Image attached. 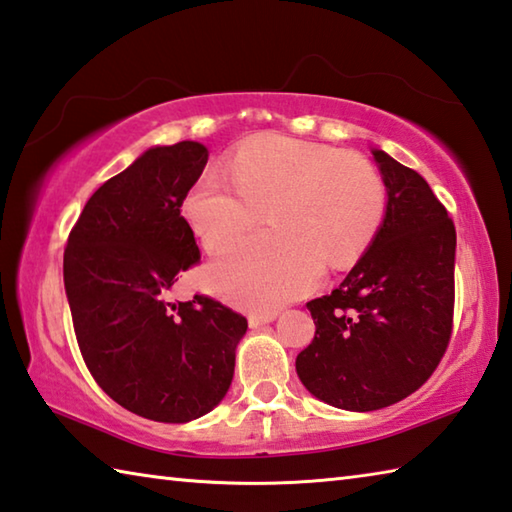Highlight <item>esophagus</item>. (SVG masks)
Instances as JSON below:
<instances>
[{"mask_svg":"<svg viewBox=\"0 0 512 512\" xmlns=\"http://www.w3.org/2000/svg\"><path fill=\"white\" fill-rule=\"evenodd\" d=\"M277 318V313L275 311H266V313H250L248 315V324L253 329H259V327H264V324H268V322H273Z\"/></svg>","mask_w":512,"mask_h":512,"instance_id":"esophagus-1","label":"esophagus"}]
</instances>
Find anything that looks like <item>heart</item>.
<instances>
[{"mask_svg": "<svg viewBox=\"0 0 512 512\" xmlns=\"http://www.w3.org/2000/svg\"><path fill=\"white\" fill-rule=\"evenodd\" d=\"M185 199V217L212 255L262 221L264 232L208 271L219 295L246 309H275L320 280L324 262L349 268L367 253L387 215V183L369 159L288 136L241 145Z\"/></svg>", "mask_w": 512, "mask_h": 512, "instance_id": "1", "label": "heart"}]
</instances>
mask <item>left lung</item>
Returning <instances> with one entry per match:
<instances>
[{
  "label": "left lung",
  "instance_id": "obj_1",
  "mask_svg": "<svg viewBox=\"0 0 512 512\" xmlns=\"http://www.w3.org/2000/svg\"><path fill=\"white\" fill-rule=\"evenodd\" d=\"M387 183L383 228L331 295L311 300V345L295 369L309 392L349 412L414 394L452 336L457 230L421 174L371 150Z\"/></svg>",
  "mask_w": 512,
  "mask_h": 512
}]
</instances>
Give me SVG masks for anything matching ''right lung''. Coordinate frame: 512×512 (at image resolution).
I'll use <instances>...</instances> for the list:
<instances>
[{"mask_svg":"<svg viewBox=\"0 0 512 512\" xmlns=\"http://www.w3.org/2000/svg\"><path fill=\"white\" fill-rule=\"evenodd\" d=\"M206 163L201 143L150 147L91 194L64 248L87 369L118 405L159 423H188L221 403L248 329L208 295L167 300L201 259L181 206Z\"/></svg>","mask_w":512,"mask_h":512,"instance_id":"obj_1","label":"right lung"}]
</instances>
